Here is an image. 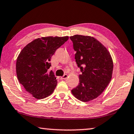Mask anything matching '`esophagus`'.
Here are the masks:
<instances>
[{
  "instance_id": "esophagus-1",
  "label": "esophagus",
  "mask_w": 134,
  "mask_h": 134,
  "mask_svg": "<svg viewBox=\"0 0 134 134\" xmlns=\"http://www.w3.org/2000/svg\"><path fill=\"white\" fill-rule=\"evenodd\" d=\"M67 76L68 75L67 74H64L63 76H59V79H60V80H65L67 78Z\"/></svg>"
}]
</instances>
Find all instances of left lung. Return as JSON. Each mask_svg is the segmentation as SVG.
<instances>
[{"instance_id": "left-lung-1", "label": "left lung", "mask_w": 134, "mask_h": 134, "mask_svg": "<svg viewBox=\"0 0 134 134\" xmlns=\"http://www.w3.org/2000/svg\"><path fill=\"white\" fill-rule=\"evenodd\" d=\"M76 51L75 59L80 68V83L71 90L75 98L82 102L92 101L101 95L112 79L113 61L107 49L89 36L70 37Z\"/></svg>"}]
</instances>
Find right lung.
Segmentation results:
<instances>
[{
  "instance_id": "add662e5",
  "label": "right lung",
  "mask_w": 134,
  "mask_h": 134,
  "mask_svg": "<svg viewBox=\"0 0 134 134\" xmlns=\"http://www.w3.org/2000/svg\"><path fill=\"white\" fill-rule=\"evenodd\" d=\"M69 39L68 36L42 37L36 39L22 49L16 61L19 81L35 98L48 97L54 90L57 80L48 70L56 50Z\"/></svg>"
}]
</instances>
